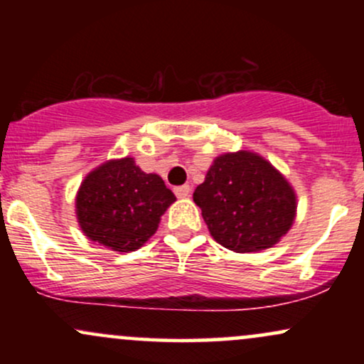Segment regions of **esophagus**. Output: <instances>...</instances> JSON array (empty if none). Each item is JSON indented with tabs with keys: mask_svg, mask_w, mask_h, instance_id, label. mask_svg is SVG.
Returning <instances> with one entry per match:
<instances>
[{
	"mask_svg": "<svg viewBox=\"0 0 364 364\" xmlns=\"http://www.w3.org/2000/svg\"><path fill=\"white\" fill-rule=\"evenodd\" d=\"M174 193H176L178 198H186V196H190V193H191V188L188 185L176 186L174 188Z\"/></svg>",
	"mask_w": 364,
	"mask_h": 364,
	"instance_id": "obj_1",
	"label": "esophagus"
}]
</instances>
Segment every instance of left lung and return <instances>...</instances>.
<instances>
[{
    "instance_id": "left-lung-1",
    "label": "left lung",
    "mask_w": 364,
    "mask_h": 364,
    "mask_svg": "<svg viewBox=\"0 0 364 364\" xmlns=\"http://www.w3.org/2000/svg\"><path fill=\"white\" fill-rule=\"evenodd\" d=\"M210 236L236 253L272 248L292 228L298 208L294 188L265 157L250 150L217 156L196 186Z\"/></svg>"
}]
</instances>
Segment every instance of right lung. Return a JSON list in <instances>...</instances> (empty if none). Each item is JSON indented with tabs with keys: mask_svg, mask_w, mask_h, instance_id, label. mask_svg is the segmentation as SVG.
<instances>
[{
	"mask_svg": "<svg viewBox=\"0 0 364 364\" xmlns=\"http://www.w3.org/2000/svg\"><path fill=\"white\" fill-rule=\"evenodd\" d=\"M176 196L156 173H144L133 157L111 159L92 169L75 198L82 232L112 252L139 250L156 235Z\"/></svg>",
	"mask_w": 364,
	"mask_h": 364,
	"instance_id": "right-lung-1",
	"label": "right lung"
}]
</instances>
